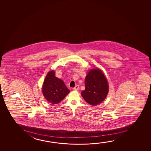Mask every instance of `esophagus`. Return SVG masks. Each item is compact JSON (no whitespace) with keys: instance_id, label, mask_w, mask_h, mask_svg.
I'll return each mask as SVG.
<instances>
[{"instance_id":"1","label":"esophagus","mask_w":151,"mask_h":151,"mask_svg":"<svg viewBox=\"0 0 151 151\" xmlns=\"http://www.w3.org/2000/svg\"><path fill=\"white\" fill-rule=\"evenodd\" d=\"M79 89V86L78 85H76L75 87L73 88V90H75V91H77V90H78Z\"/></svg>"}]
</instances>
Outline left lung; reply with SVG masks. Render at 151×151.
I'll return each mask as SVG.
<instances>
[{
    "label": "left lung",
    "mask_w": 151,
    "mask_h": 151,
    "mask_svg": "<svg viewBox=\"0 0 151 151\" xmlns=\"http://www.w3.org/2000/svg\"><path fill=\"white\" fill-rule=\"evenodd\" d=\"M108 85L103 73L99 69H92L85 79V90L81 94L91 105L101 103L108 93Z\"/></svg>",
    "instance_id": "obj_1"
}]
</instances>
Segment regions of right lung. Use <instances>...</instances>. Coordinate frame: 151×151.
<instances>
[{
    "label": "right lung",
    "instance_id": "obj_1",
    "mask_svg": "<svg viewBox=\"0 0 151 151\" xmlns=\"http://www.w3.org/2000/svg\"><path fill=\"white\" fill-rule=\"evenodd\" d=\"M54 70L48 73L44 81L42 92L50 103H60L70 92L63 81L55 76Z\"/></svg>",
    "mask_w": 151,
    "mask_h": 151
}]
</instances>
